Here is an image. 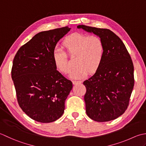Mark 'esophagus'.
<instances>
[{
  "label": "esophagus",
  "instance_id": "esophagus-1",
  "mask_svg": "<svg viewBox=\"0 0 146 146\" xmlns=\"http://www.w3.org/2000/svg\"><path fill=\"white\" fill-rule=\"evenodd\" d=\"M82 82V81H73L72 83L73 84H80V83Z\"/></svg>",
  "mask_w": 146,
  "mask_h": 146
}]
</instances>
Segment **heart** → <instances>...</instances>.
Masks as SVG:
<instances>
[{
	"label": "heart",
	"instance_id": "obj_1",
	"mask_svg": "<svg viewBox=\"0 0 146 146\" xmlns=\"http://www.w3.org/2000/svg\"><path fill=\"white\" fill-rule=\"evenodd\" d=\"M62 46L67 55L75 56L76 67L71 71L70 76L81 79L90 73L94 74L102 65L104 56V45L97 36L74 33L65 38ZM63 50L56 48L52 57L55 67L61 73H67L70 69L67 55Z\"/></svg>",
	"mask_w": 146,
	"mask_h": 146
}]
</instances>
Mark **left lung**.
<instances>
[{
	"instance_id": "8db88e82",
	"label": "left lung",
	"mask_w": 146,
	"mask_h": 146,
	"mask_svg": "<svg viewBox=\"0 0 146 146\" xmlns=\"http://www.w3.org/2000/svg\"><path fill=\"white\" fill-rule=\"evenodd\" d=\"M102 39L104 56L93 76L83 82L86 111L92 120L108 121L120 117L129 106L134 86L133 65L123 41L108 29L77 26Z\"/></svg>"
}]
</instances>
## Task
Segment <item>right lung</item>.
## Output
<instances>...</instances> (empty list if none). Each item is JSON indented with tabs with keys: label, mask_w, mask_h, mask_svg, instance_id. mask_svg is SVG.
<instances>
[{
	"label": "right lung",
	"mask_w": 146,
	"mask_h": 146,
	"mask_svg": "<svg viewBox=\"0 0 146 146\" xmlns=\"http://www.w3.org/2000/svg\"><path fill=\"white\" fill-rule=\"evenodd\" d=\"M70 28L41 31L19 49L11 76L19 105L28 117L50 123L63 115L72 82L56 70L52 54L58 41Z\"/></svg>",
	"instance_id": "add662e5"
}]
</instances>
